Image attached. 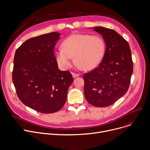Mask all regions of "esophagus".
<instances>
[{
  "instance_id": "34e87169",
  "label": "esophagus",
  "mask_w": 150,
  "mask_h": 150,
  "mask_svg": "<svg viewBox=\"0 0 150 150\" xmlns=\"http://www.w3.org/2000/svg\"><path fill=\"white\" fill-rule=\"evenodd\" d=\"M71 74H72V76H73V78H76V77H78V76H80L79 74L75 73H72Z\"/></svg>"
}]
</instances>
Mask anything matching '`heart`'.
<instances>
[{"mask_svg":"<svg viewBox=\"0 0 150 150\" xmlns=\"http://www.w3.org/2000/svg\"><path fill=\"white\" fill-rule=\"evenodd\" d=\"M105 52V44L102 38L97 35L74 34L66 38L62 43V48L54 51L58 64L67 69L72 63L83 70L95 68L100 62Z\"/></svg>","mask_w":150,"mask_h":150,"instance_id":"1","label":"heart"}]
</instances>
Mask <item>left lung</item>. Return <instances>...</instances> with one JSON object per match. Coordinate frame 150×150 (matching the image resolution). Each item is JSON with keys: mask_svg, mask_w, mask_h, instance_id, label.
I'll list each match as a JSON object with an SVG mask.
<instances>
[{"mask_svg": "<svg viewBox=\"0 0 150 150\" xmlns=\"http://www.w3.org/2000/svg\"><path fill=\"white\" fill-rule=\"evenodd\" d=\"M100 34L106 50L99 66L83 76L87 101L96 107L113 104L128 91L133 72L131 51L128 42L113 29L88 28Z\"/></svg>", "mask_w": 150, "mask_h": 150, "instance_id": "8db88e82", "label": "left lung"}]
</instances>
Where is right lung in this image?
Segmentation results:
<instances>
[{"mask_svg": "<svg viewBox=\"0 0 150 150\" xmlns=\"http://www.w3.org/2000/svg\"><path fill=\"white\" fill-rule=\"evenodd\" d=\"M60 34L52 32L30 38L16 51L12 81L20 100L42 113L60 110L73 81L71 73L58 67L54 49Z\"/></svg>", "mask_w": 150, "mask_h": 150, "instance_id": "obj_1", "label": "right lung"}]
</instances>
